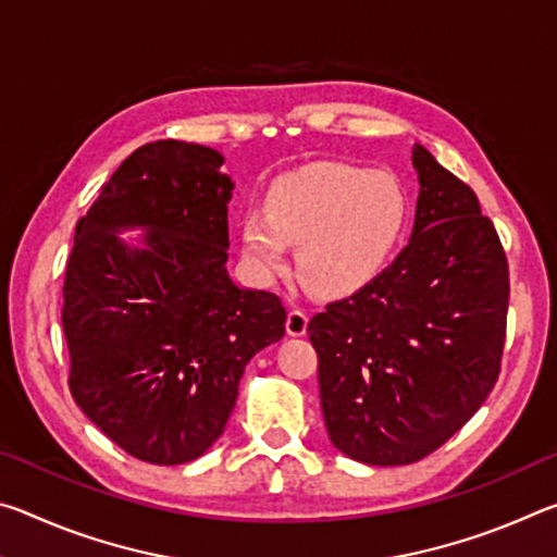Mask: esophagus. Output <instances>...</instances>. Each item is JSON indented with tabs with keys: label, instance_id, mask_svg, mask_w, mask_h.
I'll use <instances>...</instances> for the list:
<instances>
[{
	"label": "esophagus",
	"instance_id": "obj_1",
	"mask_svg": "<svg viewBox=\"0 0 557 557\" xmlns=\"http://www.w3.org/2000/svg\"><path fill=\"white\" fill-rule=\"evenodd\" d=\"M307 322H309V314L305 312V309L292 307L289 314H287V334L289 336H305Z\"/></svg>",
	"mask_w": 557,
	"mask_h": 557
}]
</instances>
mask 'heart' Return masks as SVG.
Returning <instances> with one entry per match:
<instances>
[{
    "instance_id": "heart-1",
    "label": "heart",
    "mask_w": 557,
    "mask_h": 557,
    "mask_svg": "<svg viewBox=\"0 0 557 557\" xmlns=\"http://www.w3.org/2000/svg\"><path fill=\"white\" fill-rule=\"evenodd\" d=\"M408 194L391 172L342 162L280 176L268 211L243 215V252L262 277L287 270L299 245V275L322 295H346L379 275L408 225Z\"/></svg>"
}]
</instances>
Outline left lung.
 Returning a JSON list of instances; mask_svg holds the SVG:
<instances>
[{
  "label": "left lung",
  "mask_w": 557,
  "mask_h": 557,
  "mask_svg": "<svg viewBox=\"0 0 557 557\" xmlns=\"http://www.w3.org/2000/svg\"><path fill=\"white\" fill-rule=\"evenodd\" d=\"M412 238L379 277L309 319L334 447L412 465L467 425L502 373L508 260L476 194L414 145Z\"/></svg>",
  "instance_id": "obj_1"
}]
</instances>
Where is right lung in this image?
Here are the masks:
<instances>
[{
    "instance_id": "add662e5",
    "label": "right lung",
    "mask_w": 557,
    "mask_h": 557,
    "mask_svg": "<svg viewBox=\"0 0 557 557\" xmlns=\"http://www.w3.org/2000/svg\"><path fill=\"white\" fill-rule=\"evenodd\" d=\"M211 147L159 139L132 152L75 225L61 322L69 388L127 455L184 465L223 435L245 366L285 336L272 292L225 270L233 182ZM148 228L145 251L116 238Z\"/></svg>"
}]
</instances>
